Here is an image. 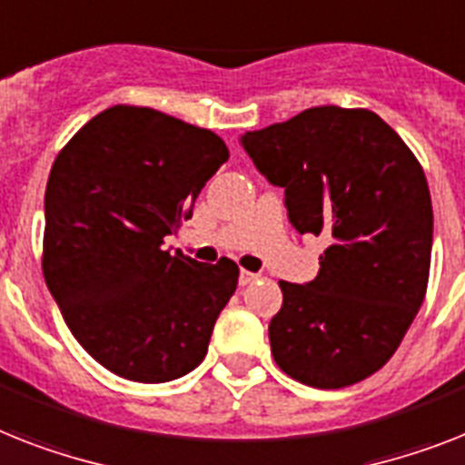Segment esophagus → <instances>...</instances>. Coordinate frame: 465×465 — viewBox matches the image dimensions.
<instances>
[{
  "label": "esophagus",
  "instance_id": "esophagus-1",
  "mask_svg": "<svg viewBox=\"0 0 465 465\" xmlns=\"http://www.w3.org/2000/svg\"><path fill=\"white\" fill-rule=\"evenodd\" d=\"M259 280V273H249V271H240V285H249V282H254Z\"/></svg>",
  "mask_w": 465,
  "mask_h": 465
}]
</instances>
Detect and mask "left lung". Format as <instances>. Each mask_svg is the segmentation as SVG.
Here are the masks:
<instances>
[{
	"mask_svg": "<svg viewBox=\"0 0 465 465\" xmlns=\"http://www.w3.org/2000/svg\"><path fill=\"white\" fill-rule=\"evenodd\" d=\"M240 144L285 190L299 235L328 242L311 282L280 280L282 306L268 325L275 363L321 390L373 375L397 351L428 290L432 202L423 168L368 109L313 106L244 133Z\"/></svg>",
	"mask_w": 465,
	"mask_h": 465,
	"instance_id": "1",
	"label": "left lung"
}]
</instances>
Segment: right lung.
Returning a JSON list of instances; mask_svg holds the SVG:
<instances>
[{
  "label": "right lung",
  "mask_w": 465,
  "mask_h": 465,
  "mask_svg": "<svg viewBox=\"0 0 465 465\" xmlns=\"http://www.w3.org/2000/svg\"><path fill=\"white\" fill-rule=\"evenodd\" d=\"M228 156L211 130L118 104L54 161L42 271L73 337L111 373L168 382L204 361L240 268L161 244Z\"/></svg>",
  "instance_id": "obj_1"
}]
</instances>
